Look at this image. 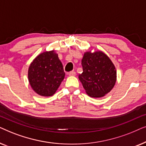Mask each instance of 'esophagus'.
I'll return each mask as SVG.
<instances>
[{
    "label": "esophagus",
    "mask_w": 146,
    "mask_h": 146,
    "mask_svg": "<svg viewBox=\"0 0 146 146\" xmlns=\"http://www.w3.org/2000/svg\"><path fill=\"white\" fill-rule=\"evenodd\" d=\"M76 73L74 71L70 72L68 73V75L70 76H76Z\"/></svg>",
    "instance_id": "esophagus-1"
}]
</instances>
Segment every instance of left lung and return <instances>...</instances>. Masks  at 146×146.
Here are the masks:
<instances>
[{"instance_id": "1", "label": "left lung", "mask_w": 146, "mask_h": 146, "mask_svg": "<svg viewBox=\"0 0 146 146\" xmlns=\"http://www.w3.org/2000/svg\"><path fill=\"white\" fill-rule=\"evenodd\" d=\"M82 66L83 72L78 78L89 96L103 97L112 90L116 82V70L105 53L100 50L86 52Z\"/></svg>"}]
</instances>
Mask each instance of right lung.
Masks as SVG:
<instances>
[{"instance_id": "obj_1", "label": "right lung", "mask_w": 146, "mask_h": 146, "mask_svg": "<svg viewBox=\"0 0 146 146\" xmlns=\"http://www.w3.org/2000/svg\"><path fill=\"white\" fill-rule=\"evenodd\" d=\"M65 76L62 64L54 50L46 51L32 62L28 71L31 86L42 96L54 94Z\"/></svg>"}]
</instances>
